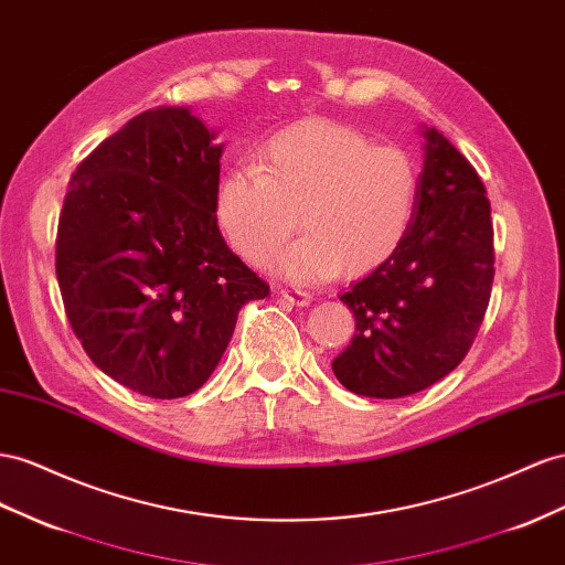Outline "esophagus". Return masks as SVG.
Returning <instances> with one entry per match:
<instances>
[{
    "mask_svg": "<svg viewBox=\"0 0 565 565\" xmlns=\"http://www.w3.org/2000/svg\"><path fill=\"white\" fill-rule=\"evenodd\" d=\"M278 295H280L287 303H292V307H309L311 299H313V297L307 292V289H297V287H280Z\"/></svg>",
    "mask_w": 565,
    "mask_h": 565,
    "instance_id": "1",
    "label": "esophagus"
}]
</instances>
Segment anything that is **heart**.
<instances>
[{"instance_id": "heart-1", "label": "heart", "mask_w": 565, "mask_h": 565, "mask_svg": "<svg viewBox=\"0 0 565 565\" xmlns=\"http://www.w3.org/2000/svg\"><path fill=\"white\" fill-rule=\"evenodd\" d=\"M418 202V169L404 149L311 118L256 151L254 166L225 171L213 194L218 231L239 258L264 266L291 234L296 211L305 235L270 268L297 282L363 278L402 249Z\"/></svg>"}]
</instances>
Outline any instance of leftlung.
<instances>
[{"label": "left lung", "instance_id": "8db88e82", "mask_svg": "<svg viewBox=\"0 0 565 565\" xmlns=\"http://www.w3.org/2000/svg\"><path fill=\"white\" fill-rule=\"evenodd\" d=\"M414 223L392 262L340 299L356 334L332 361L354 394L396 399L435 385L478 338L494 280L490 200L478 171L445 135L425 128Z\"/></svg>", "mask_w": 565, "mask_h": 565}]
</instances>
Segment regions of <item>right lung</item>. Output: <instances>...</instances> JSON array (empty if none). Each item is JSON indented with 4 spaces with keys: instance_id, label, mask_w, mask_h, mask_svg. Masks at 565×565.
<instances>
[{
    "instance_id": "obj_1",
    "label": "right lung",
    "mask_w": 565,
    "mask_h": 565,
    "mask_svg": "<svg viewBox=\"0 0 565 565\" xmlns=\"http://www.w3.org/2000/svg\"><path fill=\"white\" fill-rule=\"evenodd\" d=\"M221 151L190 109L142 111L78 163L58 216L56 280L75 338L151 399L200 390L239 309L270 295L213 216Z\"/></svg>"
}]
</instances>
